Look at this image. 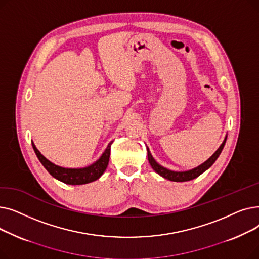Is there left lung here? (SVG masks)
<instances>
[{
  "label": "left lung",
  "instance_id": "left-lung-1",
  "mask_svg": "<svg viewBox=\"0 0 259 259\" xmlns=\"http://www.w3.org/2000/svg\"><path fill=\"white\" fill-rule=\"evenodd\" d=\"M225 144H226V140L222 144V146L219 148V150H217L207 161L203 162L202 165L198 166L197 168L192 169L190 171H186V172H174V171H170L164 167H161L154 160L150 151H149V149H148V160H149V162H150V165L153 168V170L156 173H158L160 176H162V178H165L166 180H169L172 182H187V181H191V180L197 178V176H199L202 172H205L207 169H209L214 164V161L217 159V157L220 156L222 150L224 149Z\"/></svg>",
  "mask_w": 259,
  "mask_h": 259
}]
</instances>
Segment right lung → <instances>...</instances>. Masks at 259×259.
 <instances>
[{"label": "right lung", "instance_id": "1", "mask_svg": "<svg viewBox=\"0 0 259 259\" xmlns=\"http://www.w3.org/2000/svg\"><path fill=\"white\" fill-rule=\"evenodd\" d=\"M111 144L112 142L108 145L105 152L103 153V155L99 160L95 161L91 166L83 169H67V168L59 167L57 165L52 164L51 161H49L42 154H40L39 151L35 148L34 144H32V147L38 160L42 162V165L54 179H57L68 185H84V184L91 183L93 181H97L105 172L109 162V157H110Z\"/></svg>", "mask_w": 259, "mask_h": 259}]
</instances>
